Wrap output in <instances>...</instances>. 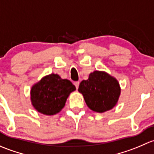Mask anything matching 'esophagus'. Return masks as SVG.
<instances>
[{"label":"esophagus","instance_id":"34e87169","mask_svg":"<svg viewBox=\"0 0 154 154\" xmlns=\"http://www.w3.org/2000/svg\"><path fill=\"white\" fill-rule=\"evenodd\" d=\"M79 84H80V82H74V85H75V88H76V89L79 88Z\"/></svg>","mask_w":154,"mask_h":154}]
</instances>
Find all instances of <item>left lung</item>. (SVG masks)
<instances>
[{
  "label": "left lung",
  "instance_id": "8db88e82",
  "mask_svg": "<svg viewBox=\"0 0 154 154\" xmlns=\"http://www.w3.org/2000/svg\"><path fill=\"white\" fill-rule=\"evenodd\" d=\"M78 90L83 95L89 108L97 112L113 108L121 94L118 80L107 72L99 70L91 72L88 80L82 81Z\"/></svg>",
  "mask_w": 154,
  "mask_h": 154
}]
</instances>
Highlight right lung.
<instances>
[{
	"label": "right lung",
	"instance_id": "add662e5",
	"mask_svg": "<svg viewBox=\"0 0 154 154\" xmlns=\"http://www.w3.org/2000/svg\"><path fill=\"white\" fill-rule=\"evenodd\" d=\"M75 90V87L70 81L52 73L32 86L30 100L38 112L53 116L64 108L68 96Z\"/></svg>",
	"mask_w": 154,
	"mask_h": 154
}]
</instances>
